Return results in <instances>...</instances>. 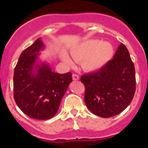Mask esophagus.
I'll return each instance as SVG.
<instances>
[{"instance_id":"34e87169","label":"esophagus","mask_w":148,"mask_h":148,"mask_svg":"<svg viewBox=\"0 0 148 148\" xmlns=\"http://www.w3.org/2000/svg\"><path fill=\"white\" fill-rule=\"evenodd\" d=\"M72 78H73L74 81H77V80H79V76L76 74H73V75H72Z\"/></svg>"}]
</instances>
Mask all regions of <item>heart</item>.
<instances>
[{
  "instance_id": "b5f03b06",
  "label": "heart",
  "mask_w": 148,
  "mask_h": 148,
  "mask_svg": "<svg viewBox=\"0 0 148 148\" xmlns=\"http://www.w3.org/2000/svg\"><path fill=\"white\" fill-rule=\"evenodd\" d=\"M114 55V47L109 42H101L98 40H88L74 47L71 56L77 62H81L84 70L95 71L108 64ZM62 59L67 64L72 61L67 55L63 54Z\"/></svg>"
}]
</instances>
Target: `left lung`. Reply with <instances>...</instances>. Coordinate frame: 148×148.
<instances>
[{
	"label": "left lung",
	"instance_id": "obj_1",
	"mask_svg": "<svg viewBox=\"0 0 148 148\" xmlns=\"http://www.w3.org/2000/svg\"><path fill=\"white\" fill-rule=\"evenodd\" d=\"M81 81L85 104L94 114L110 117L122 112L136 90L134 65L126 46L121 44L112 60L97 71L82 75Z\"/></svg>",
	"mask_w": 148,
	"mask_h": 148
}]
</instances>
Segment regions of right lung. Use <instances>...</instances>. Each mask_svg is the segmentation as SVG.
I'll use <instances>...</instances> for the list:
<instances>
[{"label": "right lung", "mask_w": 148, "mask_h": 148, "mask_svg": "<svg viewBox=\"0 0 148 148\" xmlns=\"http://www.w3.org/2000/svg\"><path fill=\"white\" fill-rule=\"evenodd\" d=\"M45 47L38 38L19 57L14 73V98L28 117L47 120L58 112L63 96L72 81L71 73L58 74L49 65L37 63Z\"/></svg>", "instance_id": "right-lung-1"}]
</instances>
